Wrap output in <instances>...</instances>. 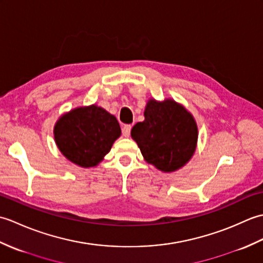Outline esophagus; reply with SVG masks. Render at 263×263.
<instances>
[{"label": "esophagus", "mask_w": 263, "mask_h": 263, "mask_svg": "<svg viewBox=\"0 0 263 263\" xmlns=\"http://www.w3.org/2000/svg\"><path fill=\"white\" fill-rule=\"evenodd\" d=\"M122 133H123V136H124L125 138H127L128 136H130V133H131V125H124L122 127Z\"/></svg>", "instance_id": "34e87169"}]
</instances>
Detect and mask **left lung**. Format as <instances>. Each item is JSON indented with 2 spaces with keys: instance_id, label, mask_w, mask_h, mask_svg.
<instances>
[{
  "instance_id": "left-lung-1",
  "label": "left lung",
  "mask_w": 263,
  "mask_h": 263,
  "mask_svg": "<svg viewBox=\"0 0 263 263\" xmlns=\"http://www.w3.org/2000/svg\"><path fill=\"white\" fill-rule=\"evenodd\" d=\"M131 137L147 163L171 173L191 159L197 147L198 126L191 113L174 100L150 99L144 121L132 127Z\"/></svg>"
}]
</instances>
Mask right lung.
Instances as JSON below:
<instances>
[{
  "label": "right lung",
  "instance_id": "obj_1",
  "mask_svg": "<svg viewBox=\"0 0 263 263\" xmlns=\"http://www.w3.org/2000/svg\"><path fill=\"white\" fill-rule=\"evenodd\" d=\"M120 136L116 117L96 105L70 110L54 126L60 152L73 164L86 168L97 166Z\"/></svg>",
  "mask_w": 263,
  "mask_h": 263
}]
</instances>
